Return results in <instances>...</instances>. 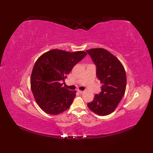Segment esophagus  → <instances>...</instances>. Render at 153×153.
<instances>
[{"instance_id":"obj_1","label":"esophagus","mask_w":153,"mask_h":153,"mask_svg":"<svg viewBox=\"0 0 153 153\" xmlns=\"http://www.w3.org/2000/svg\"><path fill=\"white\" fill-rule=\"evenodd\" d=\"M77 92H78L79 93H80V94H82V93H83V91H81V90H77Z\"/></svg>"}]
</instances>
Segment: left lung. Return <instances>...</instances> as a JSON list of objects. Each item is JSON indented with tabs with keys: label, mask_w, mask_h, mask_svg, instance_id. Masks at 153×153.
I'll return each instance as SVG.
<instances>
[{
	"label": "left lung",
	"mask_w": 153,
	"mask_h": 153,
	"mask_svg": "<svg viewBox=\"0 0 153 153\" xmlns=\"http://www.w3.org/2000/svg\"><path fill=\"white\" fill-rule=\"evenodd\" d=\"M87 52L96 64L97 76L102 84V91L95 95L87 106L98 115L110 114L124 95L127 81L125 69L118 58L105 48H91Z\"/></svg>",
	"instance_id": "1"
}]
</instances>
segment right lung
<instances>
[{"mask_svg":"<svg viewBox=\"0 0 153 153\" xmlns=\"http://www.w3.org/2000/svg\"><path fill=\"white\" fill-rule=\"evenodd\" d=\"M87 55L85 51L74 53L53 49L35 62L31 76V89L39 106L51 115H58L70 108L76 91L62 87L74 66Z\"/></svg>","mask_w":153,"mask_h":153,"instance_id":"add662e5","label":"right lung"}]
</instances>
